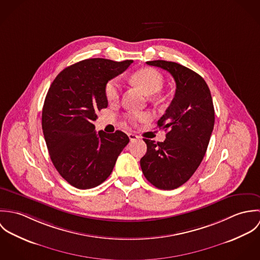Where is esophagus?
<instances>
[{"label":"esophagus","instance_id":"obj_1","mask_svg":"<svg viewBox=\"0 0 260 260\" xmlns=\"http://www.w3.org/2000/svg\"><path fill=\"white\" fill-rule=\"evenodd\" d=\"M128 137H129L130 141H135V140H138V139L140 138L138 135L133 134V133H129V134H128Z\"/></svg>","mask_w":260,"mask_h":260}]
</instances>
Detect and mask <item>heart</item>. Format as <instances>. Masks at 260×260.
<instances>
[{
	"label": "heart",
	"mask_w": 260,
	"mask_h": 260,
	"mask_svg": "<svg viewBox=\"0 0 260 260\" xmlns=\"http://www.w3.org/2000/svg\"><path fill=\"white\" fill-rule=\"evenodd\" d=\"M133 81L139 85L145 93L153 95L158 93L164 86V78L157 70L152 68H144L133 75ZM121 91L120 79L115 77L110 79L104 88L105 97L109 102H115L119 99ZM150 119L146 112H132L126 115V120L131 124L144 123Z\"/></svg>",
	"instance_id": "heart-1"
}]
</instances>
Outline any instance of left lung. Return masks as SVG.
Wrapping results in <instances>:
<instances>
[{
  "mask_svg": "<svg viewBox=\"0 0 260 260\" xmlns=\"http://www.w3.org/2000/svg\"><path fill=\"white\" fill-rule=\"evenodd\" d=\"M172 75L174 98L158 120L168 130L163 142L143 139L147 152L140 165L152 185L172 190L187 182L200 165L214 127V107L210 90L200 75L184 66L163 60L146 62Z\"/></svg>",
  "mask_w": 260,
  "mask_h": 260,
  "instance_id": "1",
  "label": "left lung"
}]
</instances>
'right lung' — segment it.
Returning <instances> with one entry per match:
<instances>
[{
  "label": "right lung",
  "instance_id": "1",
  "mask_svg": "<svg viewBox=\"0 0 260 260\" xmlns=\"http://www.w3.org/2000/svg\"><path fill=\"white\" fill-rule=\"evenodd\" d=\"M132 60L87 59L65 68L51 84L42 111V128L51 160L60 175L78 189L100 185L129 143L117 130H95L97 112L107 108L106 83L123 73Z\"/></svg>",
  "mask_w": 260,
  "mask_h": 260
}]
</instances>
